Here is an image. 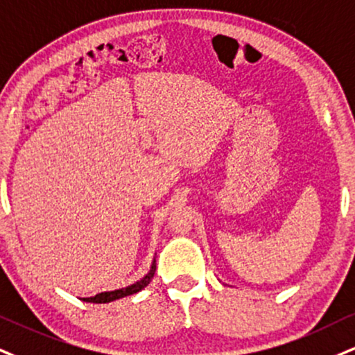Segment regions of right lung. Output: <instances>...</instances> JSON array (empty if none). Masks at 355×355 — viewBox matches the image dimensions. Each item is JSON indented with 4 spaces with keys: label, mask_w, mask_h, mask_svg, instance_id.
<instances>
[{
    "label": "right lung",
    "mask_w": 355,
    "mask_h": 355,
    "mask_svg": "<svg viewBox=\"0 0 355 355\" xmlns=\"http://www.w3.org/2000/svg\"><path fill=\"white\" fill-rule=\"evenodd\" d=\"M155 271H156V258H153L150 271H148V273L144 275L141 279H138L137 283L130 284V286H126V288H120V290L102 291V293H98V295L92 296V298H84V301H87V303H110V301H115V300L125 298V296L135 295V293L141 291L143 288H146L148 284H150L153 277H155Z\"/></svg>",
    "instance_id": "add662e5"
}]
</instances>
